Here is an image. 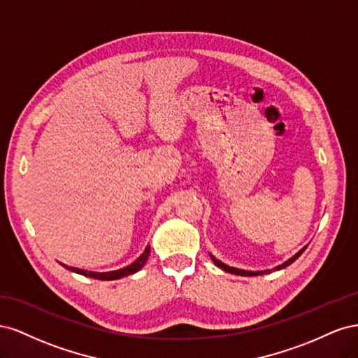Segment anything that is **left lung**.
Segmentation results:
<instances>
[{
	"instance_id": "8db88e82",
	"label": "left lung",
	"mask_w": 358,
	"mask_h": 358,
	"mask_svg": "<svg viewBox=\"0 0 358 358\" xmlns=\"http://www.w3.org/2000/svg\"><path fill=\"white\" fill-rule=\"evenodd\" d=\"M308 246H305V248H301L300 251L294 255V257H291L289 259H287V262L284 263V264H280V266H278V267H275V270H280V268H285L287 266H289L291 263H294L296 259L303 254V251H305ZM210 255V258H212V262L215 263V266H218V267H221L224 272H229V273H233V275H239V276H258V275H264V273H270L272 272V270H263V272H251V270H242V268H236V267H230V266H227V264H224V263H221L220 259H216L212 254H209Z\"/></svg>"
}]
</instances>
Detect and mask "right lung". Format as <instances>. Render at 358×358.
I'll return each instance as SVG.
<instances>
[{
    "label": "right lung",
    "mask_w": 358,
    "mask_h": 358,
    "mask_svg": "<svg viewBox=\"0 0 358 358\" xmlns=\"http://www.w3.org/2000/svg\"><path fill=\"white\" fill-rule=\"evenodd\" d=\"M150 254V246L148 245L145 248L143 254L140 255L134 263H131L129 266L124 267V268H119V270H112V272H90V270H83V268H78V267H69L66 264H62L66 268L71 270V272L74 273H79V275H83V276H88V278H94V279H100V280H115V279H121L124 276H128V275H133L136 272H138L140 268H142L146 263V259Z\"/></svg>",
    "instance_id": "right-lung-1"
}]
</instances>
